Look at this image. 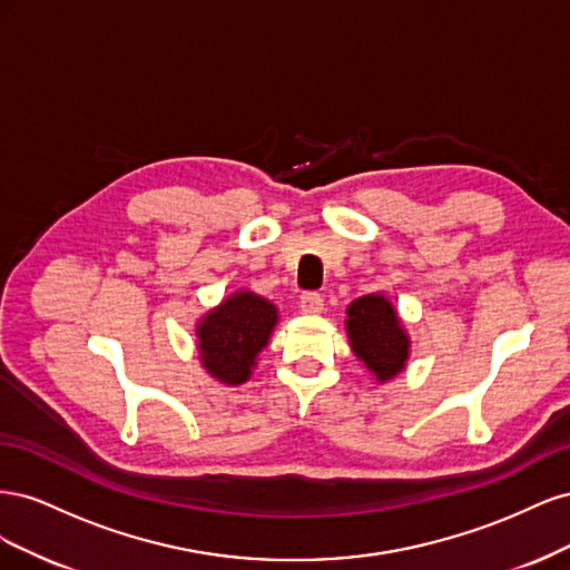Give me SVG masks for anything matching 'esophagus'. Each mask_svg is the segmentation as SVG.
<instances>
[{
	"mask_svg": "<svg viewBox=\"0 0 570 570\" xmlns=\"http://www.w3.org/2000/svg\"><path fill=\"white\" fill-rule=\"evenodd\" d=\"M299 306L304 314H321L323 312V297L318 295V292H304L302 299H299Z\"/></svg>",
	"mask_w": 570,
	"mask_h": 570,
	"instance_id": "34e87169",
	"label": "esophagus"
}]
</instances>
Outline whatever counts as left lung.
Instances as JSON below:
<instances>
[{
	"mask_svg": "<svg viewBox=\"0 0 570 570\" xmlns=\"http://www.w3.org/2000/svg\"><path fill=\"white\" fill-rule=\"evenodd\" d=\"M347 333L354 354L377 381H390L404 368L409 337L385 297L366 295L352 302L347 306Z\"/></svg>",
	"mask_w": 570,
	"mask_h": 570,
	"instance_id": "left-lung-1",
	"label": "left lung"
}]
</instances>
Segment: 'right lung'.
Instances as JSON below:
<instances>
[{"label": "right lung", "instance_id": "right-lung-1", "mask_svg": "<svg viewBox=\"0 0 570 570\" xmlns=\"http://www.w3.org/2000/svg\"><path fill=\"white\" fill-rule=\"evenodd\" d=\"M275 306L252 292H237L199 325V358L220 383H245L256 354L266 347L273 331Z\"/></svg>", "mask_w": 570, "mask_h": 570}]
</instances>
